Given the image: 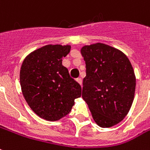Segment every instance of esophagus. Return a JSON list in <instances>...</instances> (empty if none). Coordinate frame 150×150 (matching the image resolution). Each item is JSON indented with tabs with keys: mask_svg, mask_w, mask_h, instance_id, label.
<instances>
[{
	"mask_svg": "<svg viewBox=\"0 0 150 150\" xmlns=\"http://www.w3.org/2000/svg\"><path fill=\"white\" fill-rule=\"evenodd\" d=\"M76 81H77L78 83H79L80 86L83 85V80H82V79H80V78H79V79H76Z\"/></svg>",
	"mask_w": 150,
	"mask_h": 150,
	"instance_id": "obj_1",
	"label": "esophagus"
}]
</instances>
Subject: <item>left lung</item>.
Instances as JSON below:
<instances>
[{"instance_id": "1", "label": "left lung", "mask_w": 150, "mask_h": 150, "mask_svg": "<svg viewBox=\"0 0 150 150\" xmlns=\"http://www.w3.org/2000/svg\"><path fill=\"white\" fill-rule=\"evenodd\" d=\"M80 52L86 62L83 97L93 120L100 127H110L124 119L131 109L136 78L127 57L104 43L84 45Z\"/></svg>"}]
</instances>
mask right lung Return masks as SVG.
Segmentation results:
<instances>
[{"instance_id":"obj_1","label":"right lung","mask_w":150,"mask_h":150,"mask_svg":"<svg viewBox=\"0 0 150 150\" xmlns=\"http://www.w3.org/2000/svg\"><path fill=\"white\" fill-rule=\"evenodd\" d=\"M70 50V45H46L29 53L21 65L23 95L32 111L45 120L67 116L75 99L81 97V86L62 64Z\"/></svg>"}]
</instances>
